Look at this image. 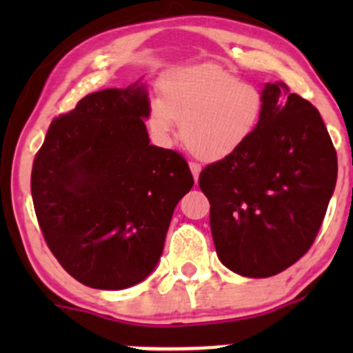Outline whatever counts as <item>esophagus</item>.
I'll return each instance as SVG.
<instances>
[{
    "instance_id": "34e87169",
    "label": "esophagus",
    "mask_w": 353,
    "mask_h": 353,
    "mask_svg": "<svg viewBox=\"0 0 353 353\" xmlns=\"http://www.w3.org/2000/svg\"><path fill=\"white\" fill-rule=\"evenodd\" d=\"M190 169H191V174H193L194 181H198L199 172H201V165H199L198 162H190Z\"/></svg>"
}]
</instances>
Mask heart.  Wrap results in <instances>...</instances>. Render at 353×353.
<instances>
[{
    "label": "heart",
    "mask_w": 353,
    "mask_h": 353,
    "mask_svg": "<svg viewBox=\"0 0 353 353\" xmlns=\"http://www.w3.org/2000/svg\"><path fill=\"white\" fill-rule=\"evenodd\" d=\"M265 101L256 85L215 66L186 68L160 85L148 109V126L167 143L181 121V138L198 159L222 160L239 150L261 121Z\"/></svg>",
    "instance_id": "1"
}]
</instances>
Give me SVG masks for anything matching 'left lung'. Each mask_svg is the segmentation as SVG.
I'll return each mask as SVG.
<instances>
[{
    "mask_svg": "<svg viewBox=\"0 0 353 353\" xmlns=\"http://www.w3.org/2000/svg\"><path fill=\"white\" fill-rule=\"evenodd\" d=\"M261 94L265 109L251 138L199 174L219 259L249 279L276 275L309 251L338 174L319 110L282 81Z\"/></svg>",
    "mask_w": 353,
    "mask_h": 353,
    "instance_id": "left-lung-1",
    "label": "left lung"
}]
</instances>
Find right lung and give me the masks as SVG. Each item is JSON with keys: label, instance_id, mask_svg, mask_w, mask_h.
<instances>
[{"label": "right lung", "instance_id": "1", "mask_svg": "<svg viewBox=\"0 0 353 353\" xmlns=\"http://www.w3.org/2000/svg\"><path fill=\"white\" fill-rule=\"evenodd\" d=\"M145 85L108 88L56 117L35 154L30 190L46 244L83 285L121 290L147 279L179 199L184 157L150 145Z\"/></svg>", "mask_w": 353, "mask_h": 353}]
</instances>
